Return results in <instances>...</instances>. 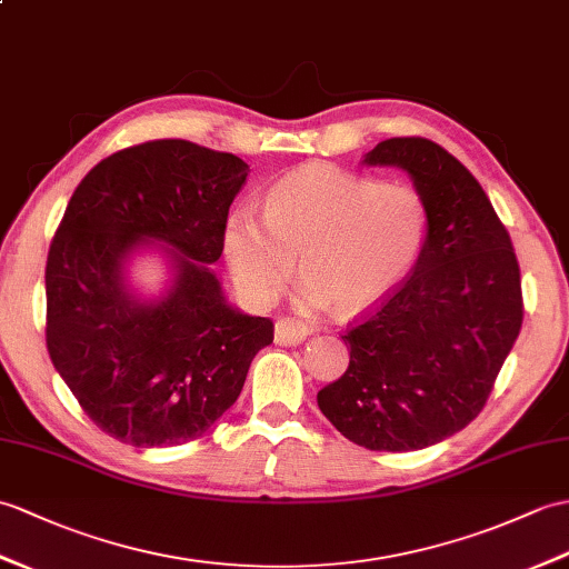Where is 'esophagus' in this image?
Here are the masks:
<instances>
[{
  "mask_svg": "<svg viewBox=\"0 0 569 569\" xmlns=\"http://www.w3.org/2000/svg\"><path fill=\"white\" fill-rule=\"evenodd\" d=\"M308 335H310L308 325L296 320V317H281L273 329L276 345H281V347H296V345H300V341H306Z\"/></svg>",
  "mask_w": 569,
  "mask_h": 569,
  "instance_id": "obj_1",
  "label": "esophagus"
}]
</instances>
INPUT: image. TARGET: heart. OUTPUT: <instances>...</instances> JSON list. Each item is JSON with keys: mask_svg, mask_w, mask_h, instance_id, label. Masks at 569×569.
Wrapping results in <instances>:
<instances>
[{"mask_svg": "<svg viewBox=\"0 0 569 569\" xmlns=\"http://www.w3.org/2000/svg\"><path fill=\"white\" fill-rule=\"evenodd\" d=\"M429 230L421 193L405 181L337 167H306L263 196V218L234 208L222 257L240 296L267 308L298 271L300 300L353 315L376 306L415 267Z\"/></svg>", "mask_w": 569, "mask_h": 569, "instance_id": "1", "label": "heart"}]
</instances>
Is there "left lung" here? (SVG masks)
<instances>
[{
  "mask_svg": "<svg viewBox=\"0 0 569 569\" xmlns=\"http://www.w3.org/2000/svg\"><path fill=\"white\" fill-rule=\"evenodd\" d=\"M363 164L407 171L429 230L412 276L341 337L349 368L317 405L368 451H419L490 398L523 322L519 261L478 179L441 144L390 138Z\"/></svg>",
  "mask_w": 569,
  "mask_h": 569,
  "instance_id": "1",
  "label": "left lung"
}]
</instances>
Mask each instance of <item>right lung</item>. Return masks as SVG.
Masks as SVG:
<instances>
[{"mask_svg":"<svg viewBox=\"0 0 569 569\" xmlns=\"http://www.w3.org/2000/svg\"><path fill=\"white\" fill-rule=\"evenodd\" d=\"M247 174L230 152L152 140L106 157L70 198L46 263V345L87 417L118 441L203 436L273 341L269 317L232 308L210 269ZM140 248H160L172 269L160 299L127 283Z\"/></svg>","mask_w":569,"mask_h":569,"instance_id":"1","label":"right lung"}]
</instances>
